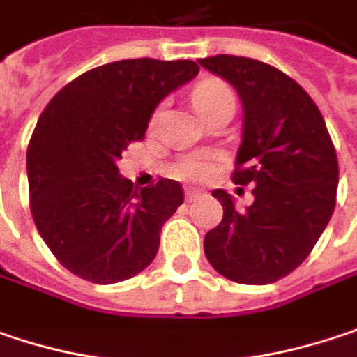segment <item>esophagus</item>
Segmentation results:
<instances>
[{
    "mask_svg": "<svg viewBox=\"0 0 357 357\" xmlns=\"http://www.w3.org/2000/svg\"><path fill=\"white\" fill-rule=\"evenodd\" d=\"M185 197H187V201H195V199L201 197V191H197V189H187V191H185Z\"/></svg>",
    "mask_w": 357,
    "mask_h": 357,
    "instance_id": "obj_1",
    "label": "esophagus"
}]
</instances>
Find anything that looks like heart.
Here are the masks:
<instances>
[{"label": "heart", "mask_w": 357, "mask_h": 357, "mask_svg": "<svg viewBox=\"0 0 357 357\" xmlns=\"http://www.w3.org/2000/svg\"><path fill=\"white\" fill-rule=\"evenodd\" d=\"M223 103H234V93L219 79H205L192 89V105L203 117H207ZM211 168L213 165L207 156H189L176 166V174L183 178L199 181L205 178L211 172Z\"/></svg>", "instance_id": "b5f03b06"}]
</instances>
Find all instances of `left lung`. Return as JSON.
Instances as JSON below:
<instances>
[{"label": "left lung", "instance_id": "1", "mask_svg": "<svg viewBox=\"0 0 357 357\" xmlns=\"http://www.w3.org/2000/svg\"><path fill=\"white\" fill-rule=\"evenodd\" d=\"M199 64L231 83L242 99L231 178L256 185L245 211L223 189L213 191L223 219L205 236V256L234 282H276L303 264L333 215L340 181L333 142L315 101L282 70L231 54Z\"/></svg>", "mask_w": 357, "mask_h": 357}]
</instances>
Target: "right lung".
<instances>
[{
	"label": "right lung",
	"instance_id": "add662e5",
	"mask_svg": "<svg viewBox=\"0 0 357 357\" xmlns=\"http://www.w3.org/2000/svg\"><path fill=\"white\" fill-rule=\"evenodd\" d=\"M192 61L130 59L91 68L44 107L28 144L30 209L73 274L114 284L152 264L160 229L185 201L176 181L134 187L117 170L156 105L197 77Z\"/></svg>",
	"mask_w": 357,
	"mask_h": 357
}]
</instances>
